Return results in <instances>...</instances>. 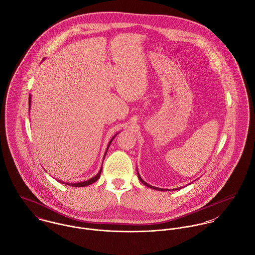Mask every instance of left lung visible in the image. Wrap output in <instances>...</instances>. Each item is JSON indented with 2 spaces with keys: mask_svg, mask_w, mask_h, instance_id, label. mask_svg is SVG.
<instances>
[{
  "mask_svg": "<svg viewBox=\"0 0 255 255\" xmlns=\"http://www.w3.org/2000/svg\"><path fill=\"white\" fill-rule=\"evenodd\" d=\"M137 173H138V178L140 179V181L144 184V185H146L147 187H150V188H153L154 190H159V191H167L168 189H162V188H158V187H155V186H152V185H150V184H148L147 182H145L143 179H142V177L140 176V174H139V172L137 171ZM184 187V186H183ZM180 188H182V187H180ZM180 188H175V189H173V190H178V189H180Z\"/></svg>",
  "mask_w": 255,
  "mask_h": 255,
  "instance_id": "8db88e82",
  "label": "left lung"
}]
</instances>
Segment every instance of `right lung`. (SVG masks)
I'll return each instance as SVG.
<instances>
[{"mask_svg": "<svg viewBox=\"0 0 255 255\" xmlns=\"http://www.w3.org/2000/svg\"><path fill=\"white\" fill-rule=\"evenodd\" d=\"M44 60V59H43ZM29 108H30V104H31V96L29 95ZM118 134V133H117ZM117 134L115 135V136H113V138L109 141V144H108V146H107V149H106V152L104 153V156H105V154L107 153V150H108V148H109V146H110V144H111V142H112V140L117 136ZM104 159V158H103ZM102 167H101V169H100V171H99V173L96 175V176H94L93 178H91V179H89V180H86V181H83V182H78V183H68V182H64V181H59V182H61V183H63V184H67V185H70V186H73V187H85V186H88V185H91V184H93L94 182H96L97 180H99V178H100V176H101V173H102Z\"/></svg>", "mask_w": 255, "mask_h": 255, "instance_id": "obj_1", "label": "right lung"}]
</instances>
